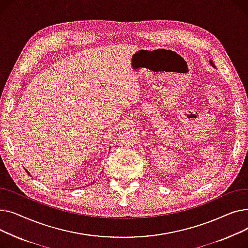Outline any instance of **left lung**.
<instances>
[{
  "label": "left lung",
  "instance_id": "8db88e82",
  "mask_svg": "<svg viewBox=\"0 0 248 248\" xmlns=\"http://www.w3.org/2000/svg\"><path fill=\"white\" fill-rule=\"evenodd\" d=\"M209 63L212 65V66H213L214 68H216V67H215V65H214V63H213V61H212V60H210V61H209Z\"/></svg>",
  "mask_w": 248,
  "mask_h": 248
}]
</instances>
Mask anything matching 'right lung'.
I'll list each match as a JSON object with an SVG mask.
<instances>
[{"instance_id": "right-lung-1", "label": "right lung", "mask_w": 248, "mask_h": 248, "mask_svg": "<svg viewBox=\"0 0 248 248\" xmlns=\"http://www.w3.org/2000/svg\"><path fill=\"white\" fill-rule=\"evenodd\" d=\"M25 170H26V169H25ZM26 172H27V173H28V174H29V172H28V171H27V170H26ZM29 175H30V174H29Z\"/></svg>"}]
</instances>
